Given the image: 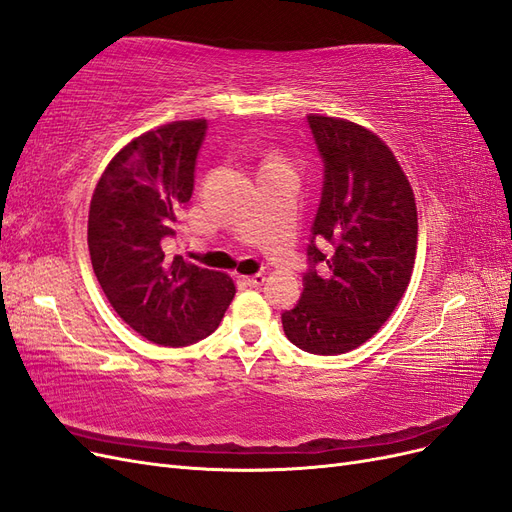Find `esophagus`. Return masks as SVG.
Wrapping results in <instances>:
<instances>
[{"label":"esophagus","mask_w":512,"mask_h":512,"mask_svg":"<svg viewBox=\"0 0 512 512\" xmlns=\"http://www.w3.org/2000/svg\"><path fill=\"white\" fill-rule=\"evenodd\" d=\"M241 282L250 288H260L265 284V275H252V277H241Z\"/></svg>","instance_id":"1"}]
</instances>
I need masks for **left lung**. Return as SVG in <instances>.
<instances>
[{"instance_id": "8db88e82", "label": "left lung", "mask_w": 512, "mask_h": 512, "mask_svg": "<svg viewBox=\"0 0 512 512\" xmlns=\"http://www.w3.org/2000/svg\"><path fill=\"white\" fill-rule=\"evenodd\" d=\"M324 162L322 198L301 301L282 314L290 342L333 356L359 348L391 318L410 284L418 218L412 185L382 138L342 117L307 115ZM316 240H329L322 253Z\"/></svg>"}]
</instances>
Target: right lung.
Returning <instances> with one entry per match:
<instances>
[{
	"label": "right lung",
	"instance_id": "1",
	"mask_svg": "<svg viewBox=\"0 0 512 512\" xmlns=\"http://www.w3.org/2000/svg\"><path fill=\"white\" fill-rule=\"evenodd\" d=\"M205 132L207 119H185L132 138L104 168L89 203L87 245L106 299L160 346L211 335L237 292L230 275L168 256Z\"/></svg>",
	"mask_w": 512,
	"mask_h": 512
}]
</instances>
